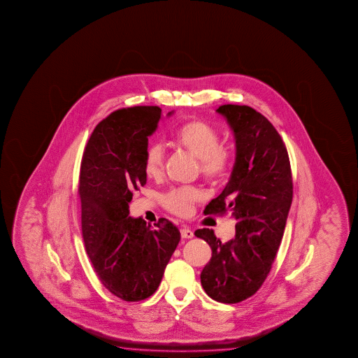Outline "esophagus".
I'll return each mask as SVG.
<instances>
[{
	"label": "esophagus",
	"mask_w": 358,
	"mask_h": 358,
	"mask_svg": "<svg viewBox=\"0 0 358 358\" xmlns=\"http://www.w3.org/2000/svg\"><path fill=\"white\" fill-rule=\"evenodd\" d=\"M180 234H182V238H185V239H190V238L194 236L193 231H190L188 228H182L180 229Z\"/></svg>",
	"instance_id": "esophagus-1"
}]
</instances>
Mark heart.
Wrapping results in <instances>:
<instances>
[{
	"mask_svg": "<svg viewBox=\"0 0 358 358\" xmlns=\"http://www.w3.org/2000/svg\"><path fill=\"white\" fill-rule=\"evenodd\" d=\"M176 144L182 152L198 160L200 176L210 182L222 180L231 169L233 152L220 145V136L214 127L201 120L184 122L176 134ZM165 169V150L159 143L146 149L144 171L150 179H160ZM203 199L199 189L178 188L163 196V204L169 212L185 217L195 203Z\"/></svg>",
	"mask_w": 358,
	"mask_h": 358,
	"instance_id": "b5f03b06",
	"label": "heart"
}]
</instances>
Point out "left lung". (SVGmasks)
Wrapping results in <instances>:
<instances>
[{
  "label": "left lung",
  "instance_id": "obj_1",
  "mask_svg": "<svg viewBox=\"0 0 358 358\" xmlns=\"http://www.w3.org/2000/svg\"><path fill=\"white\" fill-rule=\"evenodd\" d=\"M236 139V163L222 194L206 214H231L236 236L222 243L209 229L195 236L212 248L200 274L206 294L217 302L238 303L252 297L271 272L293 198L291 164L283 140L266 116L245 105H222Z\"/></svg>",
  "mask_w": 358,
  "mask_h": 358
}]
</instances>
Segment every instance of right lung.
Listing matches in <instances>:
<instances>
[{
	"mask_svg": "<svg viewBox=\"0 0 358 358\" xmlns=\"http://www.w3.org/2000/svg\"><path fill=\"white\" fill-rule=\"evenodd\" d=\"M160 117L158 106L111 113L94 129L80 166L86 253L105 288L127 302L143 301L158 289L180 241V231L168 219L152 228L140 217H129L134 192L146 184L148 138Z\"/></svg>",
	"mask_w": 358,
	"mask_h": 358,
	"instance_id": "add662e5",
	"label": "right lung"
}]
</instances>
